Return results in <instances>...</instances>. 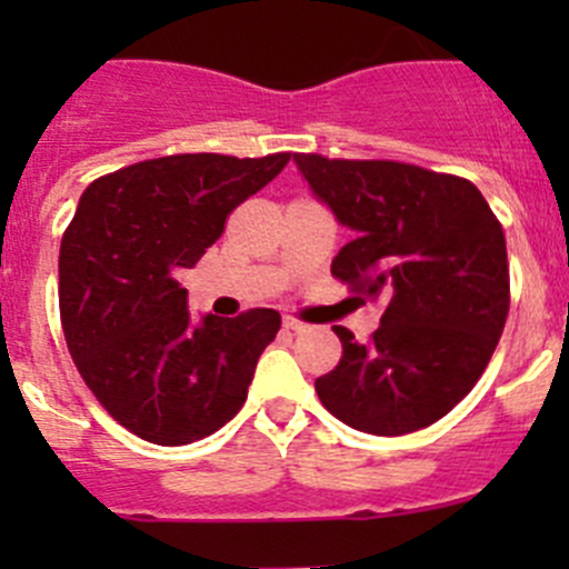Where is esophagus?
I'll return each instance as SVG.
<instances>
[{"instance_id": "1", "label": "esophagus", "mask_w": 569, "mask_h": 569, "mask_svg": "<svg viewBox=\"0 0 569 569\" xmlns=\"http://www.w3.org/2000/svg\"><path fill=\"white\" fill-rule=\"evenodd\" d=\"M283 327H286V330H291V332H302L308 325H306V321L295 319V317H283Z\"/></svg>"}]
</instances>
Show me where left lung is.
<instances>
[{"label": "left lung", "mask_w": 569, "mask_h": 569, "mask_svg": "<svg viewBox=\"0 0 569 569\" xmlns=\"http://www.w3.org/2000/svg\"><path fill=\"white\" fill-rule=\"evenodd\" d=\"M313 192L355 231L332 278L386 300L366 343L347 327L341 360L319 377L321 405L347 427L407 435L473 391L509 313L503 228L468 178L393 162L295 153Z\"/></svg>", "instance_id": "left-lung-1"}]
</instances>
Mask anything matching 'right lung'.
<instances>
[{
	"instance_id": "right-lung-1",
	"label": "right lung",
	"mask_w": 569,
	"mask_h": 569,
	"mask_svg": "<svg viewBox=\"0 0 569 569\" xmlns=\"http://www.w3.org/2000/svg\"><path fill=\"white\" fill-rule=\"evenodd\" d=\"M291 153H173L96 178L60 244L68 352L109 416L137 438L187 446L226 427L248 399L280 313H209L194 327L178 283L239 203Z\"/></svg>"
}]
</instances>
